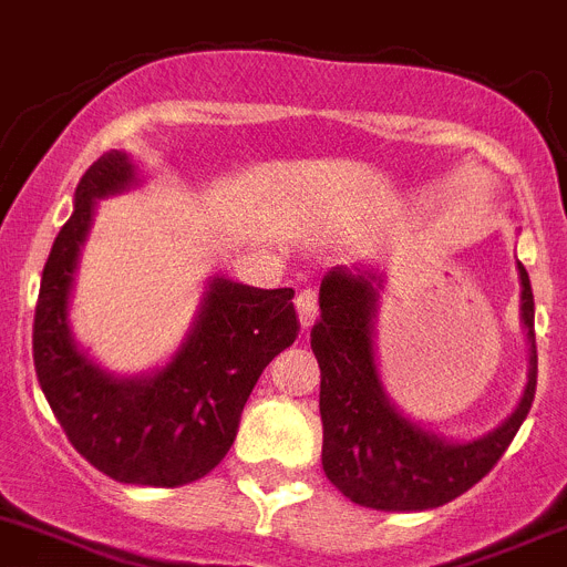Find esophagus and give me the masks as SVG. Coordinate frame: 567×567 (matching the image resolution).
Returning a JSON list of instances; mask_svg holds the SVG:
<instances>
[{"label": "esophagus", "instance_id": "34e87169", "mask_svg": "<svg viewBox=\"0 0 567 567\" xmlns=\"http://www.w3.org/2000/svg\"><path fill=\"white\" fill-rule=\"evenodd\" d=\"M296 313H299V321H302V328H310L319 316V293L316 288H305L296 293Z\"/></svg>", "mask_w": 567, "mask_h": 567}]
</instances>
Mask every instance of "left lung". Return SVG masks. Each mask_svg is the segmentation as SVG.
<instances>
[{
    "mask_svg": "<svg viewBox=\"0 0 567 567\" xmlns=\"http://www.w3.org/2000/svg\"><path fill=\"white\" fill-rule=\"evenodd\" d=\"M519 321L528 339V381L503 423L477 437H446L404 415L386 395L375 355V321L386 277L336 265L319 288L321 319L310 347L321 370V466L344 497L379 512H423L461 497L492 472L523 426L537 390L532 279L517 259Z\"/></svg>",
    "mask_w": 567,
    "mask_h": 567,
    "instance_id": "obj_1",
    "label": "left lung"
}]
</instances>
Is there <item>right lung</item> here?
<instances>
[{
	"mask_svg": "<svg viewBox=\"0 0 567 567\" xmlns=\"http://www.w3.org/2000/svg\"><path fill=\"white\" fill-rule=\"evenodd\" d=\"M144 181L141 163L112 150L75 186L39 288L33 364L50 410L79 455L118 483L186 486L226 457L268 361L293 344L290 288H251L214 274L169 361L141 375L110 372L81 350L70 299L99 200Z\"/></svg>",
	"mask_w": 567,
	"mask_h": 567,
	"instance_id": "add662e5",
	"label": "right lung"
}]
</instances>
